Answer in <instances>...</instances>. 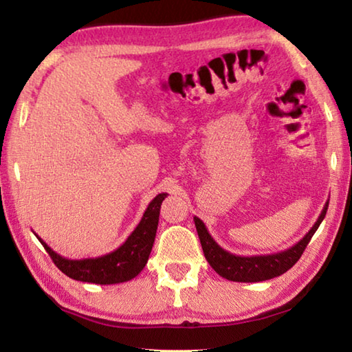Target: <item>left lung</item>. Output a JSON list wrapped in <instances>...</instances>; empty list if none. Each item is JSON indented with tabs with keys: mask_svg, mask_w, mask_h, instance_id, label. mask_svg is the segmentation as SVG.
I'll return each mask as SVG.
<instances>
[{
	"mask_svg": "<svg viewBox=\"0 0 352 352\" xmlns=\"http://www.w3.org/2000/svg\"><path fill=\"white\" fill-rule=\"evenodd\" d=\"M327 205L326 201L323 211L317 219V222L309 230V233L302 237L300 242H296L294 247H290L284 252L273 253V254H261V256H237L226 252L219 243L212 239V236L208 233L205 223L199 217H194L195 228L204 248L205 258L210 262V265L216 270L220 276L228 279V281L236 283H259L267 281V279L276 278L283 273L287 272L296 264V261L301 258L302 252L311 242L315 231L318 230L320 223L323 222L326 216Z\"/></svg>",
	"mask_w": 352,
	"mask_h": 352,
	"instance_id": "left-lung-1",
	"label": "left lung"
}]
</instances>
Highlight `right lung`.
<instances>
[{
  "mask_svg": "<svg viewBox=\"0 0 352 352\" xmlns=\"http://www.w3.org/2000/svg\"><path fill=\"white\" fill-rule=\"evenodd\" d=\"M168 194H158L147 210L142 214L141 222L127 237V241L118 247L115 252H110L98 258L85 259H68L56 253L47 243L40 239L41 245L45 247L47 254L54 261V264L62 270L65 275L82 283L93 284H119L126 283L138 276L141 270L147 264L148 254L152 252L155 236H157L160 208Z\"/></svg>",
  "mask_w": 352,
  "mask_h": 352,
  "instance_id": "obj_1",
  "label": "right lung"
}]
</instances>
